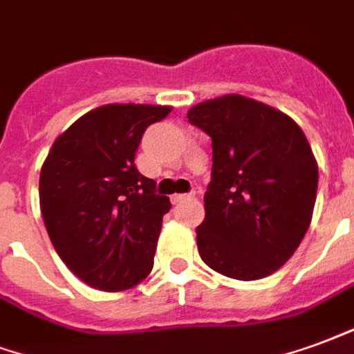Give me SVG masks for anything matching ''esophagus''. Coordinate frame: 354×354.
Returning a JSON list of instances; mask_svg holds the SVG:
<instances>
[{"label":"esophagus","instance_id":"obj_1","mask_svg":"<svg viewBox=\"0 0 354 354\" xmlns=\"http://www.w3.org/2000/svg\"><path fill=\"white\" fill-rule=\"evenodd\" d=\"M195 197L193 193H182V195H172V204H180L185 203V201H191V198Z\"/></svg>","mask_w":354,"mask_h":354}]
</instances>
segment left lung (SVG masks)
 Returning a JSON list of instances; mask_svg holds the SVG:
<instances>
[{"label":"left lung","mask_w":354,"mask_h":354,"mask_svg":"<svg viewBox=\"0 0 354 354\" xmlns=\"http://www.w3.org/2000/svg\"><path fill=\"white\" fill-rule=\"evenodd\" d=\"M187 120L212 138L214 159L201 259L242 281L270 276L313 216L319 169L308 138L287 114L236 93L195 104Z\"/></svg>","instance_id":"8db88e82"}]
</instances>
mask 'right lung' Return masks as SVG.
Wrapping results in <instances>:
<instances>
[{"label":"right lung","instance_id":"1","mask_svg":"<svg viewBox=\"0 0 354 354\" xmlns=\"http://www.w3.org/2000/svg\"><path fill=\"white\" fill-rule=\"evenodd\" d=\"M159 104H104L78 118L52 144L39 178L44 227L78 279L118 292L153 268L170 201L135 167L151 124L169 116Z\"/></svg>","mask_w":354,"mask_h":354}]
</instances>
